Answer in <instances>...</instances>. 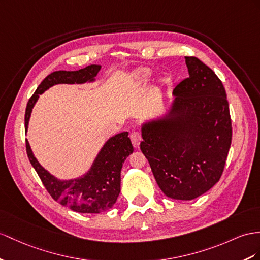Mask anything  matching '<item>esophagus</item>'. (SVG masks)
I'll use <instances>...</instances> for the list:
<instances>
[{
  "label": "esophagus",
  "mask_w": 260,
  "mask_h": 260,
  "mask_svg": "<svg viewBox=\"0 0 260 260\" xmlns=\"http://www.w3.org/2000/svg\"><path fill=\"white\" fill-rule=\"evenodd\" d=\"M129 137H131V141L133 143V145H134V147H138V145L141 144V141H142V135L141 133L139 132H132L129 134Z\"/></svg>",
  "instance_id": "obj_1"
}]
</instances>
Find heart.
<instances>
[{
    "instance_id": "1",
    "label": "heart",
    "mask_w": 260,
    "mask_h": 260,
    "mask_svg": "<svg viewBox=\"0 0 260 260\" xmlns=\"http://www.w3.org/2000/svg\"><path fill=\"white\" fill-rule=\"evenodd\" d=\"M139 76H141V77H146V76H147V72L142 71L141 73H139Z\"/></svg>"
}]
</instances>
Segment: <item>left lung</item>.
I'll list each match as a JSON object with an SVG mask.
<instances>
[{
	"label": "left lung",
	"mask_w": 260,
	"mask_h": 260,
	"mask_svg": "<svg viewBox=\"0 0 260 260\" xmlns=\"http://www.w3.org/2000/svg\"><path fill=\"white\" fill-rule=\"evenodd\" d=\"M184 58L189 78L174 89L168 115L143 125L141 143L159 188L176 200L196 199L219 180L232 143L222 81L200 59Z\"/></svg>",
	"instance_id": "obj_1"
}]
</instances>
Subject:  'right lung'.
Masks as SVG:
<instances>
[{
  "instance_id": "1",
  "label": "right lung",
  "mask_w": 260,
  "mask_h": 260,
  "mask_svg": "<svg viewBox=\"0 0 260 260\" xmlns=\"http://www.w3.org/2000/svg\"><path fill=\"white\" fill-rule=\"evenodd\" d=\"M100 69L101 66L90 64L77 71H55L46 77L26 106L25 131H27L31 109L39 94L58 83L73 84L93 81ZM133 150L134 148L128 133L124 132L117 134L105 143L88 174L81 178L61 181L51 176L39 165L32 155L28 142L26 141V151L29 161L48 193L55 201L69 206L71 210L79 213H100L114 205L121 191L123 164Z\"/></svg>"
}]
</instances>
